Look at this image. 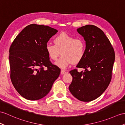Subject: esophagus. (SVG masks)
Segmentation results:
<instances>
[{"instance_id":"obj_1","label":"esophagus","mask_w":125,"mask_h":125,"mask_svg":"<svg viewBox=\"0 0 125 125\" xmlns=\"http://www.w3.org/2000/svg\"><path fill=\"white\" fill-rule=\"evenodd\" d=\"M66 72L65 71H63V70H62V71H61V72H60V73H61V74H62V75H63V74H66Z\"/></svg>"}]
</instances>
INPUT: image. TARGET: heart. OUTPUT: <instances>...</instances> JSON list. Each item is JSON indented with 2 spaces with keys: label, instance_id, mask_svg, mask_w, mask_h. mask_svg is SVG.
Here are the masks:
<instances>
[{
  "label": "heart",
  "instance_id": "heart-1",
  "mask_svg": "<svg viewBox=\"0 0 125 125\" xmlns=\"http://www.w3.org/2000/svg\"><path fill=\"white\" fill-rule=\"evenodd\" d=\"M53 41L54 45L46 44L45 50L52 60H56L60 53L62 54L55 62V65L61 68L65 69L73 63L77 64L85 55L86 43L83 39L62 32L55 36Z\"/></svg>",
  "mask_w": 125,
  "mask_h": 125
}]
</instances>
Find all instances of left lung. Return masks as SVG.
<instances>
[{"label": "left lung", "instance_id": "8db88e82", "mask_svg": "<svg viewBox=\"0 0 125 125\" xmlns=\"http://www.w3.org/2000/svg\"><path fill=\"white\" fill-rule=\"evenodd\" d=\"M77 31L85 41L86 52L76 67L85 71L69 72L73 80L69 90L78 100L89 102L101 95L110 84L115 51L104 33L97 26L85 25Z\"/></svg>", "mask_w": 125, "mask_h": 125}]
</instances>
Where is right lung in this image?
I'll use <instances>...</instances> for the list:
<instances>
[{
	"label": "right lung",
	"mask_w": 125,
	"mask_h": 125,
	"mask_svg": "<svg viewBox=\"0 0 125 125\" xmlns=\"http://www.w3.org/2000/svg\"><path fill=\"white\" fill-rule=\"evenodd\" d=\"M57 32L48 26L30 24L11 45V81L18 93L27 100L34 101L46 96L59 77L60 69L51 63L45 50L48 41Z\"/></svg>",
	"instance_id": "1"
}]
</instances>
